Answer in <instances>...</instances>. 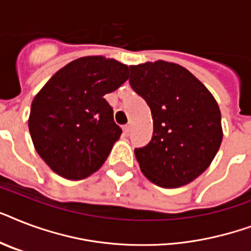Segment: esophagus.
Wrapping results in <instances>:
<instances>
[{
	"mask_svg": "<svg viewBox=\"0 0 251 251\" xmlns=\"http://www.w3.org/2000/svg\"><path fill=\"white\" fill-rule=\"evenodd\" d=\"M130 130H131V125H125L124 126V133L125 134H129L130 133Z\"/></svg>",
	"mask_w": 251,
	"mask_h": 251,
	"instance_id": "34e87169",
	"label": "esophagus"
}]
</instances>
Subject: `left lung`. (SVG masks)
Returning a JSON list of instances; mask_svg holds the SVG:
<instances>
[{"label": "left lung", "instance_id": "8db88e82", "mask_svg": "<svg viewBox=\"0 0 251 251\" xmlns=\"http://www.w3.org/2000/svg\"><path fill=\"white\" fill-rule=\"evenodd\" d=\"M130 84L149 104L152 139L135 149L142 173L173 189L194 181L216 156L223 141L222 113L207 87L175 62L131 65Z\"/></svg>", "mask_w": 251, "mask_h": 251}]
</instances>
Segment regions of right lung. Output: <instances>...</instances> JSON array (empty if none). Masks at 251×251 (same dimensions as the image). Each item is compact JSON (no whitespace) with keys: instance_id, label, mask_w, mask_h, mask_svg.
<instances>
[{"instance_id":"add662e5","label":"right lung","mask_w":251,"mask_h":251,"mask_svg":"<svg viewBox=\"0 0 251 251\" xmlns=\"http://www.w3.org/2000/svg\"><path fill=\"white\" fill-rule=\"evenodd\" d=\"M129 78L114 58L86 56L69 62L33 98L28 129L37 153L54 173L83 179L99 171L121 129L104 95Z\"/></svg>"}]
</instances>
